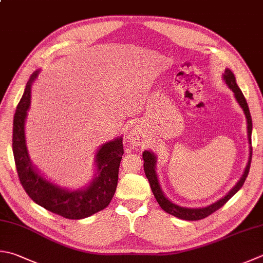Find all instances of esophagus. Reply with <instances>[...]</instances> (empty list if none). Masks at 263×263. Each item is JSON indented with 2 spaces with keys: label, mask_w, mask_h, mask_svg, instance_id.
I'll return each mask as SVG.
<instances>
[{
  "label": "esophagus",
  "mask_w": 263,
  "mask_h": 263,
  "mask_svg": "<svg viewBox=\"0 0 263 263\" xmlns=\"http://www.w3.org/2000/svg\"><path fill=\"white\" fill-rule=\"evenodd\" d=\"M143 136L145 135H143V131L141 130V128L136 126V127H133L130 132H128L127 139L132 146L138 147V146H142L143 143H145V137Z\"/></svg>",
  "instance_id": "obj_1"
}]
</instances>
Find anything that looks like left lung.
Segmentation results:
<instances>
[{"label": "left lung", "mask_w": 263, "mask_h": 263, "mask_svg": "<svg viewBox=\"0 0 263 263\" xmlns=\"http://www.w3.org/2000/svg\"><path fill=\"white\" fill-rule=\"evenodd\" d=\"M223 81L226 82V84L228 85L229 89L234 92V96L237 100L238 105L240 106L241 109H243L245 117H246V122H248V139H249V143H250V156H249V161H248V165H246L243 176L240 177L238 180V182L235 184V186L229 190V193L223 196L222 198H220L217 202L209 205V206L205 208H197V209H192V208H183V206H179V205L174 204L171 202L166 196L165 194L161 188V184H159L158 178H157V173H156V162H157V157L155 156V154L151 151H145L142 153V158H143V170H145V174L149 181V184H151L152 192L155 196L157 203L159 204L165 212L168 214H172L174 217H177L179 219L182 220H188V221H195V220H200L209 217L210 214H212L215 211L219 210L220 208H222L223 205L228 202V200L234 196V195L238 192V190L243 186L246 177H248L249 171H250V166H251V159H252V142H251V135H252V118L250 114V109L248 106V102H246L245 97L243 95V92L240 91L238 87L237 83H236V79L233 71L230 69H226L224 73L222 75Z\"/></svg>", "instance_id": "obj_1"}]
</instances>
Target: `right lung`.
<instances>
[{"label": "right lung", "mask_w": 263, "mask_h": 263, "mask_svg": "<svg viewBox=\"0 0 263 263\" xmlns=\"http://www.w3.org/2000/svg\"><path fill=\"white\" fill-rule=\"evenodd\" d=\"M39 73L40 70L34 71L28 80L13 117L12 151L20 183L36 204L50 212L71 220L84 219L107 208L114 196L118 168L124 154L123 138L118 137L98 149L95 156L97 172L87 186L69 190L43 178L30 161L25 137V122L30 106L32 84Z\"/></svg>", "instance_id": "obj_1"}]
</instances>
